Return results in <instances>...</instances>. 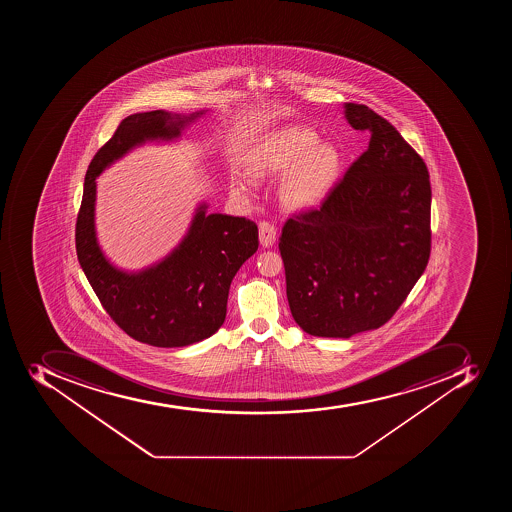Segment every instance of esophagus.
Returning a JSON list of instances; mask_svg holds the SVG:
<instances>
[{"mask_svg":"<svg viewBox=\"0 0 512 512\" xmlns=\"http://www.w3.org/2000/svg\"><path fill=\"white\" fill-rule=\"evenodd\" d=\"M275 238H277V229H275L274 224L269 221L259 222V242H261V245L270 248L274 245Z\"/></svg>","mask_w":512,"mask_h":512,"instance_id":"obj_1","label":"esophagus"}]
</instances>
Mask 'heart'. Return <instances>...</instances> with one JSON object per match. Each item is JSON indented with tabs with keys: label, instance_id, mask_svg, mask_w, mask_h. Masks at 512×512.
I'll list each match as a JSON object with an SVG mask.
<instances>
[{
	"label": "heart",
	"instance_id": "obj_1",
	"mask_svg": "<svg viewBox=\"0 0 512 512\" xmlns=\"http://www.w3.org/2000/svg\"><path fill=\"white\" fill-rule=\"evenodd\" d=\"M317 134L302 126H288L264 137L248 157L253 179L282 176L280 202L290 210H309L322 202L338 179L341 155L331 144H318ZM235 194H248L250 182L234 179Z\"/></svg>",
	"mask_w": 512,
	"mask_h": 512
}]
</instances>
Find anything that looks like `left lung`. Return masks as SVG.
Masks as SVG:
<instances>
[{"label":"left lung","mask_w":512,"mask_h":512,"mask_svg":"<svg viewBox=\"0 0 512 512\" xmlns=\"http://www.w3.org/2000/svg\"><path fill=\"white\" fill-rule=\"evenodd\" d=\"M371 134L314 210L293 214L278 250L294 322L320 338H351L391 320L431 256V182L423 158L367 105H344Z\"/></svg>","instance_id":"left-lung-1"}]
</instances>
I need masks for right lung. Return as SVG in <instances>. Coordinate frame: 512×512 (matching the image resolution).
Instances as JSON below:
<instances>
[{"label":"right lung","instance_id":"obj_1","mask_svg":"<svg viewBox=\"0 0 512 512\" xmlns=\"http://www.w3.org/2000/svg\"><path fill=\"white\" fill-rule=\"evenodd\" d=\"M165 110L134 113L97 150L86 171L75 227L81 269L105 312L128 336L155 347H182L210 338L226 320L230 283L258 250V226L246 218L195 214L181 245L157 266L128 274L113 267L97 245L96 178L110 163L145 141L173 139L190 121Z\"/></svg>","mask_w":512,"mask_h":512}]
</instances>
